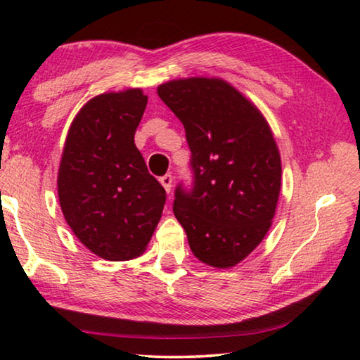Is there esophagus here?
Listing matches in <instances>:
<instances>
[{"instance_id":"1","label":"esophagus","mask_w":360,"mask_h":360,"mask_svg":"<svg viewBox=\"0 0 360 360\" xmlns=\"http://www.w3.org/2000/svg\"><path fill=\"white\" fill-rule=\"evenodd\" d=\"M160 184L165 187V191L169 193L172 192V187H173V176L172 174H165L160 178Z\"/></svg>"}]
</instances>
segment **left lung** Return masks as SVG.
<instances>
[{
    "mask_svg": "<svg viewBox=\"0 0 360 360\" xmlns=\"http://www.w3.org/2000/svg\"><path fill=\"white\" fill-rule=\"evenodd\" d=\"M157 94L182 122L192 152V188L176 187L174 216L195 257L235 266L265 238L276 211L281 157L270 125L217 77L176 79Z\"/></svg>",
    "mask_w": 360,
    "mask_h": 360,
    "instance_id": "8db88e82",
    "label": "left lung"
}]
</instances>
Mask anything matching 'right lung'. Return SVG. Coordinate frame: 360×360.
Wrapping results in <instances>:
<instances>
[{
  "instance_id": "obj_1",
  "label": "right lung",
  "mask_w": 360,
  "mask_h": 360,
  "mask_svg": "<svg viewBox=\"0 0 360 360\" xmlns=\"http://www.w3.org/2000/svg\"><path fill=\"white\" fill-rule=\"evenodd\" d=\"M148 96L141 89L85 103L72 120L58 168V200L79 241L106 260L141 255L167 193L135 146Z\"/></svg>"
}]
</instances>
